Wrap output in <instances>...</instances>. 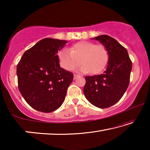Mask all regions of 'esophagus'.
Masks as SVG:
<instances>
[{"mask_svg":"<svg viewBox=\"0 0 150 150\" xmlns=\"http://www.w3.org/2000/svg\"><path fill=\"white\" fill-rule=\"evenodd\" d=\"M78 76H79L78 75H76V74H74V79H76V78H77V77H78Z\"/></svg>","mask_w":150,"mask_h":150,"instance_id":"34e87169","label":"esophagus"}]
</instances>
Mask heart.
Listing matches in <instances>:
<instances>
[{"mask_svg": "<svg viewBox=\"0 0 150 150\" xmlns=\"http://www.w3.org/2000/svg\"><path fill=\"white\" fill-rule=\"evenodd\" d=\"M61 67L67 71L74 70L82 63L78 71L81 73L91 72L98 74L107 65L108 52L103 45L82 41L72 45L69 48L59 51L57 54ZM80 61H79V60Z\"/></svg>", "mask_w": 150, "mask_h": 150, "instance_id": "b5f03b06", "label": "heart"}]
</instances>
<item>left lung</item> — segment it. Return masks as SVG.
Listing matches in <instances>:
<instances>
[{"mask_svg":"<svg viewBox=\"0 0 150 150\" xmlns=\"http://www.w3.org/2000/svg\"><path fill=\"white\" fill-rule=\"evenodd\" d=\"M93 39L100 42L106 48L109 59L103 74L86 76L83 93L93 105L106 108L118 103L126 92L130 83L132 63L128 51L113 38L101 35Z\"/></svg>","mask_w":150,"mask_h":150,"instance_id":"8db88e82","label":"left lung"}]
</instances>
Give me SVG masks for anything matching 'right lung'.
I'll return each instance as SVG.
<instances>
[{
    "label": "right lung",
    "mask_w": 150,
    "mask_h": 150,
    "mask_svg": "<svg viewBox=\"0 0 150 150\" xmlns=\"http://www.w3.org/2000/svg\"><path fill=\"white\" fill-rule=\"evenodd\" d=\"M65 40L44 38L24 52L17 65L18 89L28 105L51 112L64 102L73 74L60 67L57 57Z\"/></svg>",
    "instance_id": "right-lung-1"
}]
</instances>
